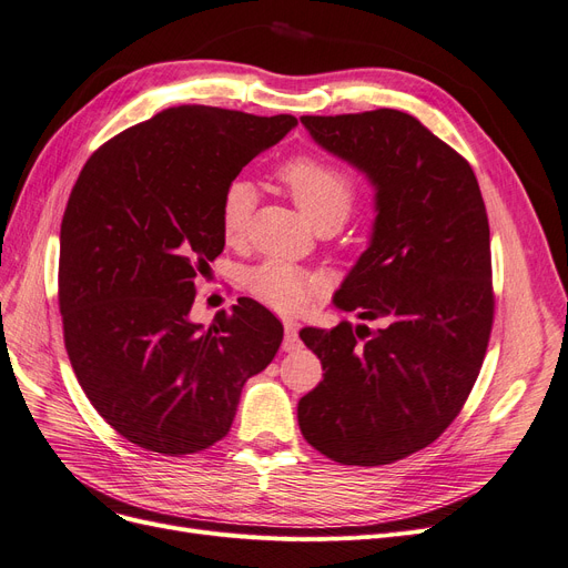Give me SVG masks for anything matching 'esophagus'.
I'll use <instances>...</instances> for the list:
<instances>
[{
    "mask_svg": "<svg viewBox=\"0 0 568 568\" xmlns=\"http://www.w3.org/2000/svg\"><path fill=\"white\" fill-rule=\"evenodd\" d=\"M282 347H284V352H296V349L303 347L296 324H291V322L284 324V343H282Z\"/></svg>",
    "mask_w": 568,
    "mask_h": 568,
    "instance_id": "esophagus-1",
    "label": "esophagus"
}]
</instances>
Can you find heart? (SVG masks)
Segmentation results:
<instances>
[{"instance_id":"obj_1","label":"heart","mask_w":568,"mask_h":568,"mask_svg":"<svg viewBox=\"0 0 568 568\" xmlns=\"http://www.w3.org/2000/svg\"><path fill=\"white\" fill-rule=\"evenodd\" d=\"M277 179L296 202L305 219L314 225L322 223H343L354 205L356 184L354 176L326 158L320 155H296L280 165ZM256 205V191L244 179H235L225 186L219 202V225L225 242H242L246 237L248 223H252ZM244 286L252 291L267 307L296 314L307 310L320 282L310 272L284 263V261H263L244 272Z\"/></svg>"}]
</instances>
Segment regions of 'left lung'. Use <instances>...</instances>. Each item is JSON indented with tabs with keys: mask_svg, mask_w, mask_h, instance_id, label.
I'll list each match as a JSON object with an SVG mask.
<instances>
[{
	"mask_svg": "<svg viewBox=\"0 0 568 568\" xmlns=\"http://www.w3.org/2000/svg\"><path fill=\"white\" fill-rule=\"evenodd\" d=\"M301 123L375 186L371 244L333 303L382 326L301 331L324 379L301 398L298 424L337 464H394L434 443L478 379L494 322L485 200L466 158L410 113Z\"/></svg>",
	"mask_w": 568,
	"mask_h": 568,
	"instance_id": "1",
	"label": "left lung"
}]
</instances>
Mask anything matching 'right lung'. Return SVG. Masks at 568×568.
<instances>
[{"label":"right lung","instance_id":"obj_1","mask_svg":"<svg viewBox=\"0 0 568 568\" xmlns=\"http://www.w3.org/2000/svg\"><path fill=\"white\" fill-rule=\"evenodd\" d=\"M296 116L184 104L123 130L88 158L60 225L58 301L81 389L119 434L165 457L231 430L244 382L284 328L237 298L191 322L195 277L223 252L219 202Z\"/></svg>","mask_w":568,"mask_h":568}]
</instances>
